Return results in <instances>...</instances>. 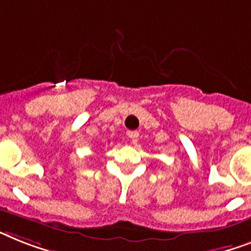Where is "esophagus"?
I'll return each mask as SVG.
<instances>
[{"label": "esophagus", "mask_w": 251, "mask_h": 251, "mask_svg": "<svg viewBox=\"0 0 251 251\" xmlns=\"http://www.w3.org/2000/svg\"><path fill=\"white\" fill-rule=\"evenodd\" d=\"M127 134H128V137L132 138V140H134V138L138 137V132H137V130H129V132H128Z\"/></svg>", "instance_id": "1"}]
</instances>
